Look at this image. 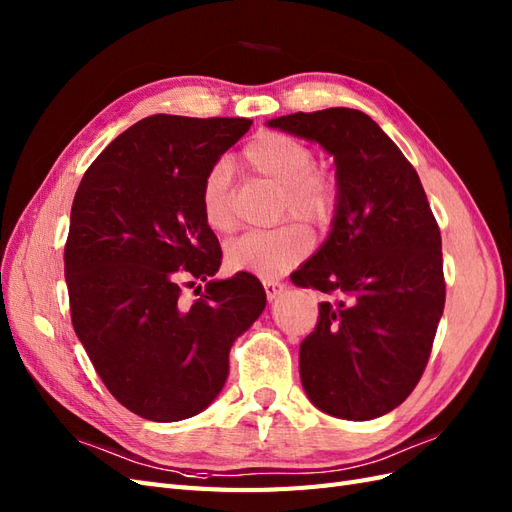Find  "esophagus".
<instances>
[{"instance_id":"34e87169","label":"esophagus","mask_w":512,"mask_h":512,"mask_svg":"<svg viewBox=\"0 0 512 512\" xmlns=\"http://www.w3.org/2000/svg\"><path fill=\"white\" fill-rule=\"evenodd\" d=\"M262 286H265L269 301H273L277 294L284 292V284L280 280H275V277H265V280H262Z\"/></svg>"}]
</instances>
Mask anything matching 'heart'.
<instances>
[{
    "label": "heart",
    "mask_w": 512,
    "mask_h": 512,
    "mask_svg": "<svg viewBox=\"0 0 512 512\" xmlns=\"http://www.w3.org/2000/svg\"><path fill=\"white\" fill-rule=\"evenodd\" d=\"M243 158L254 173L282 190V215L305 224H327L337 205L335 179L314 168L316 158L309 145L284 132H260L243 149ZM205 222L226 232L235 228V209L230 200V164L215 162L200 190ZM312 250V239L301 226L273 230H247L226 245V262L232 271L271 277L303 260Z\"/></svg>",
    "instance_id": "1"
}]
</instances>
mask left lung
Masks as SVG:
<instances>
[{
    "label": "left lung",
    "instance_id": "1",
    "mask_svg": "<svg viewBox=\"0 0 512 512\" xmlns=\"http://www.w3.org/2000/svg\"><path fill=\"white\" fill-rule=\"evenodd\" d=\"M318 143L335 160L329 237L290 275L339 294L320 303L299 350L303 389L337 418L395 410L421 380L444 312L442 239L414 166L369 115L324 108L267 121Z\"/></svg>",
    "mask_w": 512,
    "mask_h": 512
}]
</instances>
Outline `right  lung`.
Instances as JSON below:
<instances>
[{
	"label": "right lung",
	"instance_id": "add662e5",
	"mask_svg": "<svg viewBox=\"0 0 512 512\" xmlns=\"http://www.w3.org/2000/svg\"><path fill=\"white\" fill-rule=\"evenodd\" d=\"M250 126L145 117L76 190L64 252L72 327L106 389L147 421L175 423L211 406L230 346L267 305L252 273L211 280L222 250L200 205L209 168ZM196 279L206 292L188 304L180 286Z\"/></svg>",
	"mask_w": 512,
	"mask_h": 512
}]
</instances>
